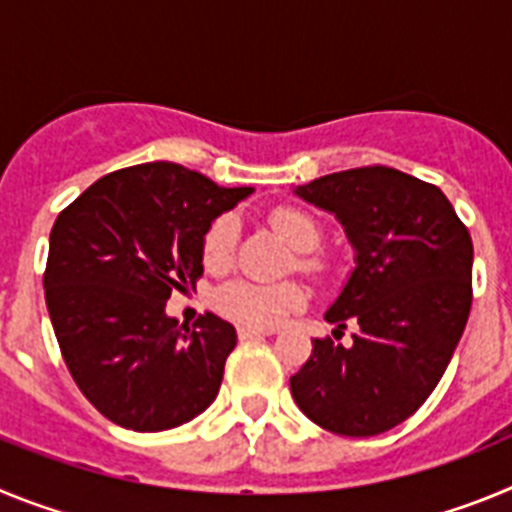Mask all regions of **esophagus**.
I'll list each match as a JSON object with an SVG mask.
<instances>
[{"mask_svg": "<svg viewBox=\"0 0 512 512\" xmlns=\"http://www.w3.org/2000/svg\"><path fill=\"white\" fill-rule=\"evenodd\" d=\"M261 336H274V330L251 328V325H241V328H238V338H241V341H246V338H261Z\"/></svg>", "mask_w": 512, "mask_h": 512, "instance_id": "esophagus-1", "label": "esophagus"}]
</instances>
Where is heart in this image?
<instances>
[{"mask_svg": "<svg viewBox=\"0 0 512 512\" xmlns=\"http://www.w3.org/2000/svg\"><path fill=\"white\" fill-rule=\"evenodd\" d=\"M269 223L282 233V238H287L289 246L300 251L297 266L305 274L318 279L328 277L330 264L320 253H312V248L320 243V223L310 212L289 205L274 207L269 212ZM235 243H238L235 215L230 212L217 215L202 238V261L207 269L228 266L233 259ZM212 302L220 315L235 320V323L251 325V328H277L292 312L305 307L307 292L300 282L264 284L251 282V279H233L217 289Z\"/></svg>", "mask_w": 512, "mask_h": 512, "instance_id": "obj_1", "label": "heart"}]
</instances>
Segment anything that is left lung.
Instances as JSON below:
<instances>
[{
  "label": "left lung",
  "mask_w": 512,
  "mask_h": 512,
  "mask_svg": "<svg viewBox=\"0 0 512 512\" xmlns=\"http://www.w3.org/2000/svg\"><path fill=\"white\" fill-rule=\"evenodd\" d=\"M297 194L346 225L356 269L325 320L359 328L351 346L312 341L292 397L325 431L377 436L428 400L454 356L472 310V235L436 184L390 166L320 176Z\"/></svg>",
  "instance_id": "1"
}]
</instances>
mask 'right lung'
Instances as JSON below:
<instances>
[{
	"label": "right lung",
	"mask_w": 512,
	"mask_h": 512,
	"mask_svg": "<svg viewBox=\"0 0 512 512\" xmlns=\"http://www.w3.org/2000/svg\"><path fill=\"white\" fill-rule=\"evenodd\" d=\"M251 192L156 161L102 176L58 212L45 305L76 387L107 420L169 431L217 397L233 325L205 312L179 328L164 307L202 277L212 220Z\"/></svg>",
	"instance_id": "obj_1"
}]
</instances>
